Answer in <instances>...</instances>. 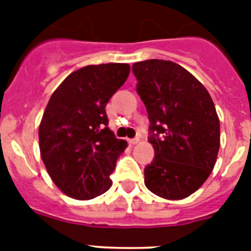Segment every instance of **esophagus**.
<instances>
[{"instance_id": "1", "label": "esophagus", "mask_w": 251, "mask_h": 251, "mask_svg": "<svg viewBox=\"0 0 251 251\" xmlns=\"http://www.w3.org/2000/svg\"><path fill=\"white\" fill-rule=\"evenodd\" d=\"M139 141H141V139H139V138H133V139H129V143L131 146H134V145H138V143H139Z\"/></svg>"}]
</instances>
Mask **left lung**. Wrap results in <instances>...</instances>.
Returning a JSON list of instances; mask_svg holds the SVG:
<instances>
[{
    "label": "left lung",
    "mask_w": 251,
    "mask_h": 251,
    "mask_svg": "<svg viewBox=\"0 0 251 251\" xmlns=\"http://www.w3.org/2000/svg\"><path fill=\"white\" fill-rule=\"evenodd\" d=\"M137 92L150 120L155 157L145 168V183L161 198L178 201L202 186L220 147V122L208 91L172 61L135 62Z\"/></svg>",
    "instance_id": "8db88e82"
}]
</instances>
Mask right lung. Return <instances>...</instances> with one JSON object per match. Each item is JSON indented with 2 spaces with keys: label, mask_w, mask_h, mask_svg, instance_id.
I'll return each mask as SVG.
<instances>
[{
  "label": "right lung",
  "mask_w": 251,
  "mask_h": 251,
  "mask_svg": "<svg viewBox=\"0 0 251 251\" xmlns=\"http://www.w3.org/2000/svg\"><path fill=\"white\" fill-rule=\"evenodd\" d=\"M127 64L88 65L57 87L39 126V146L48 175L70 198L87 201L112 186L109 176L127 142L108 127L105 106L125 83Z\"/></svg>",
  "instance_id": "add662e5"
}]
</instances>
